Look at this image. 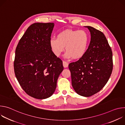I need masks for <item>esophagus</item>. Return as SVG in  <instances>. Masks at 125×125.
I'll return each mask as SVG.
<instances>
[{"mask_svg": "<svg viewBox=\"0 0 125 125\" xmlns=\"http://www.w3.org/2000/svg\"><path fill=\"white\" fill-rule=\"evenodd\" d=\"M68 63L65 61H63V66L65 68H66L68 66Z\"/></svg>", "mask_w": 125, "mask_h": 125, "instance_id": "34e87169", "label": "esophagus"}]
</instances>
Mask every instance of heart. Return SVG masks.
I'll return each mask as SVG.
<instances>
[{
    "label": "heart",
    "instance_id": "b5f03b06",
    "mask_svg": "<svg viewBox=\"0 0 125 125\" xmlns=\"http://www.w3.org/2000/svg\"><path fill=\"white\" fill-rule=\"evenodd\" d=\"M89 42V36L83 30H68L60 32L57 38H51L50 46L53 53L59 56L65 49V56L74 59L82 58L85 53Z\"/></svg>",
    "mask_w": 125,
    "mask_h": 125
}]
</instances>
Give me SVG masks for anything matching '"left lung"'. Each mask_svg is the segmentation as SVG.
<instances>
[{"label":"left lung","instance_id":"obj_1","mask_svg":"<svg viewBox=\"0 0 125 125\" xmlns=\"http://www.w3.org/2000/svg\"><path fill=\"white\" fill-rule=\"evenodd\" d=\"M91 39L84 55L69 64L72 84L80 95L89 97L107 83L113 70L112 51L104 33L91 26Z\"/></svg>","mask_w":125,"mask_h":125}]
</instances>
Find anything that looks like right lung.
I'll use <instances>...</instances> for the list:
<instances>
[{
	"mask_svg": "<svg viewBox=\"0 0 125 125\" xmlns=\"http://www.w3.org/2000/svg\"><path fill=\"white\" fill-rule=\"evenodd\" d=\"M53 23H35L27 30L18 44L14 61L16 77L29 95L42 99L50 97L56 87L64 67L49 43Z\"/></svg>",
	"mask_w": 125,
	"mask_h": 125,
	"instance_id": "right-lung-1",
	"label": "right lung"
}]
</instances>
